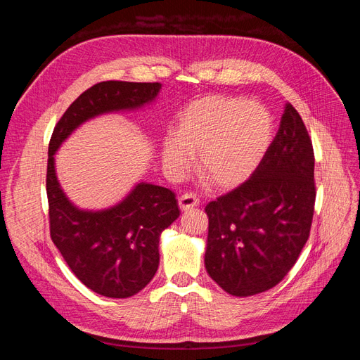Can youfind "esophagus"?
Returning <instances> with one entry per match:
<instances>
[{
	"instance_id": "esophagus-1",
	"label": "esophagus",
	"mask_w": 360,
	"mask_h": 360,
	"mask_svg": "<svg viewBox=\"0 0 360 360\" xmlns=\"http://www.w3.org/2000/svg\"><path fill=\"white\" fill-rule=\"evenodd\" d=\"M198 204H200V200L197 198V195L193 193H184L179 198V207L181 212H188L193 209V207H197Z\"/></svg>"
}]
</instances>
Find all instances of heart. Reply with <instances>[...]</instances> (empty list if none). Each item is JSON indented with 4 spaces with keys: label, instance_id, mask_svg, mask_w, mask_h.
Wrapping results in <instances>:
<instances>
[{
    "label": "heart",
    "instance_id": "b5f03b06",
    "mask_svg": "<svg viewBox=\"0 0 360 360\" xmlns=\"http://www.w3.org/2000/svg\"><path fill=\"white\" fill-rule=\"evenodd\" d=\"M176 135L163 136V165L174 174L186 169L191 153L213 188L230 191L252 176L274 135V120L263 105L242 97L202 96L179 114Z\"/></svg>",
    "mask_w": 360,
    "mask_h": 360
}]
</instances>
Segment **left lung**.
<instances>
[{"instance_id":"1","label":"left lung","mask_w":360,"mask_h":360,"mask_svg":"<svg viewBox=\"0 0 360 360\" xmlns=\"http://www.w3.org/2000/svg\"><path fill=\"white\" fill-rule=\"evenodd\" d=\"M314 202L312 143L302 117L287 103L250 179L205 207L207 274L237 297L274 288L308 240Z\"/></svg>"}]
</instances>
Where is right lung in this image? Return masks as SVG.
<instances>
[{
	"label": "right lung",
	"instance_id": "1",
	"mask_svg": "<svg viewBox=\"0 0 360 360\" xmlns=\"http://www.w3.org/2000/svg\"><path fill=\"white\" fill-rule=\"evenodd\" d=\"M160 89L159 82L96 84L68 108L49 141L51 238L75 276L105 297H130L153 279L159 267L160 234L180 216L176 195L143 181L110 209L82 210L63 192L53 155L82 123L102 114L143 108L156 99Z\"/></svg>",
	"mask_w": 360,
	"mask_h": 360
}]
</instances>
